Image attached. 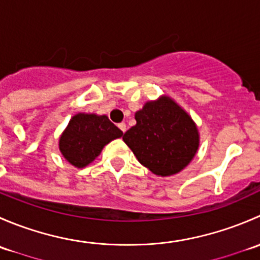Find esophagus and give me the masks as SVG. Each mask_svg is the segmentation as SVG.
Returning <instances> with one entry per match:
<instances>
[{
  "instance_id": "obj_1",
  "label": "esophagus",
  "mask_w": 260,
  "mask_h": 260,
  "mask_svg": "<svg viewBox=\"0 0 260 260\" xmlns=\"http://www.w3.org/2000/svg\"><path fill=\"white\" fill-rule=\"evenodd\" d=\"M118 127H119V129L120 131H122V132L123 133H124L125 132V129H127V128H125V123H119V124H118Z\"/></svg>"
}]
</instances>
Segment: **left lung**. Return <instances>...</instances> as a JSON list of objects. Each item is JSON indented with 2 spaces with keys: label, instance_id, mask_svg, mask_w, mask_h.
I'll return each mask as SVG.
<instances>
[{
  "label": "left lung",
  "instance_id": "left-lung-1",
  "mask_svg": "<svg viewBox=\"0 0 260 260\" xmlns=\"http://www.w3.org/2000/svg\"><path fill=\"white\" fill-rule=\"evenodd\" d=\"M136 125L123 136L141 165L157 176H171L185 169L199 148L195 122L170 96L147 102L136 112Z\"/></svg>",
  "mask_w": 260,
  "mask_h": 260
}]
</instances>
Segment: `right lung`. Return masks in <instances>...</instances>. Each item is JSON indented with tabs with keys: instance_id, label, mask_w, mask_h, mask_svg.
Listing matches in <instances>:
<instances>
[{
	"instance_id": "add662e5",
	"label": "right lung",
	"mask_w": 260,
	"mask_h": 260,
	"mask_svg": "<svg viewBox=\"0 0 260 260\" xmlns=\"http://www.w3.org/2000/svg\"><path fill=\"white\" fill-rule=\"evenodd\" d=\"M122 136L107 115L78 113L62 132L59 149L69 164L83 169L101 154L104 146Z\"/></svg>"
}]
</instances>
